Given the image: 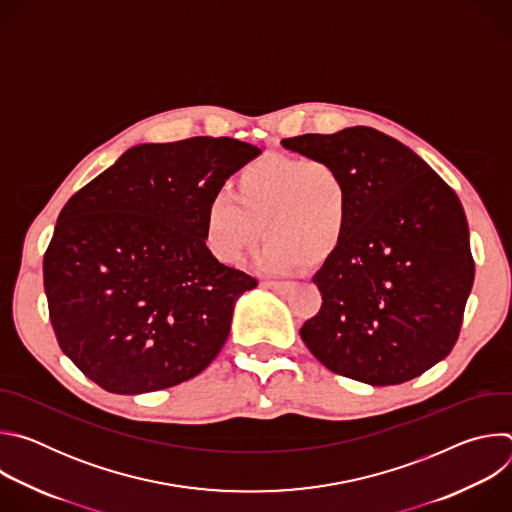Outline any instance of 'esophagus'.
Segmentation results:
<instances>
[{"label":"esophagus","mask_w":512,"mask_h":512,"mask_svg":"<svg viewBox=\"0 0 512 512\" xmlns=\"http://www.w3.org/2000/svg\"><path fill=\"white\" fill-rule=\"evenodd\" d=\"M263 285L277 291V294H287L289 287H291L289 281H263Z\"/></svg>","instance_id":"1"}]
</instances>
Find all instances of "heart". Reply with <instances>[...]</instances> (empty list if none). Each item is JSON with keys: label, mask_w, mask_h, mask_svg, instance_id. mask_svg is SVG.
I'll return each mask as SVG.
<instances>
[{"label": "heart", "mask_w": 512, "mask_h": 512, "mask_svg": "<svg viewBox=\"0 0 512 512\" xmlns=\"http://www.w3.org/2000/svg\"><path fill=\"white\" fill-rule=\"evenodd\" d=\"M229 192L208 200L204 239L210 253L235 265L261 237L257 253L265 271L326 263L344 243L352 194L344 172L326 160L265 156L245 164Z\"/></svg>", "instance_id": "b5f03b06"}]
</instances>
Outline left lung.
Segmentation results:
<instances>
[{"mask_svg": "<svg viewBox=\"0 0 512 512\" xmlns=\"http://www.w3.org/2000/svg\"><path fill=\"white\" fill-rule=\"evenodd\" d=\"M289 152L336 164L352 218L340 249L312 277L320 312L300 334L336 375L387 387L446 358L474 283L456 192L401 141L373 129L281 139Z\"/></svg>", "mask_w": 512, "mask_h": 512, "instance_id": "obj_1", "label": "left lung"}]
</instances>
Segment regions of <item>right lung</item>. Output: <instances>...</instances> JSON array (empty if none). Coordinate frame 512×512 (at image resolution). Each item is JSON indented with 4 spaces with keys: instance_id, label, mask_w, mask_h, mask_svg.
<instances>
[{
    "instance_id": "right-lung-1",
    "label": "right lung",
    "mask_w": 512,
    "mask_h": 512,
    "mask_svg": "<svg viewBox=\"0 0 512 512\" xmlns=\"http://www.w3.org/2000/svg\"><path fill=\"white\" fill-rule=\"evenodd\" d=\"M261 154L233 137L143 143L72 196L44 253L62 352L109 393L180 385L221 352L257 285L204 239L208 200Z\"/></svg>"
}]
</instances>
